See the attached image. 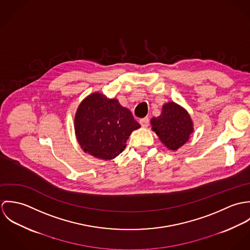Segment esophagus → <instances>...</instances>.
<instances>
[{"mask_svg": "<svg viewBox=\"0 0 250 250\" xmlns=\"http://www.w3.org/2000/svg\"><path fill=\"white\" fill-rule=\"evenodd\" d=\"M140 123H141V125H142L143 127H144V128L148 127V125H149V118H148V117L142 118V119L140 120Z\"/></svg>", "mask_w": 250, "mask_h": 250, "instance_id": "34e87169", "label": "esophagus"}]
</instances>
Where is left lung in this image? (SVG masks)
Segmentation results:
<instances>
[{
	"label": "left lung",
	"instance_id": "1",
	"mask_svg": "<svg viewBox=\"0 0 250 250\" xmlns=\"http://www.w3.org/2000/svg\"><path fill=\"white\" fill-rule=\"evenodd\" d=\"M151 124L162 143L171 150H177L187 143L193 131L188 113L173 102L166 104L161 115L151 119Z\"/></svg>",
	"mask_w": 250,
	"mask_h": 250
}]
</instances>
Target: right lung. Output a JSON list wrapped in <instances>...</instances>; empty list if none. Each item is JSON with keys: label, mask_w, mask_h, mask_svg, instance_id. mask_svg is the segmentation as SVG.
Returning a JSON list of instances; mask_svg holds the SVG:
<instances>
[{"label": "right lung", "mask_w": 250, "mask_h": 250, "mask_svg": "<svg viewBox=\"0 0 250 250\" xmlns=\"http://www.w3.org/2000/svg\"><path fill=\"white\" fill-rule=\"evenodd\" d=\"M140 127L128 108L101 93L86 97L75 115V132L80 145L84 152L103 160L118 156L131 133Z\"/></svg>", "instance_id": "obj_1"}]
</instances>
